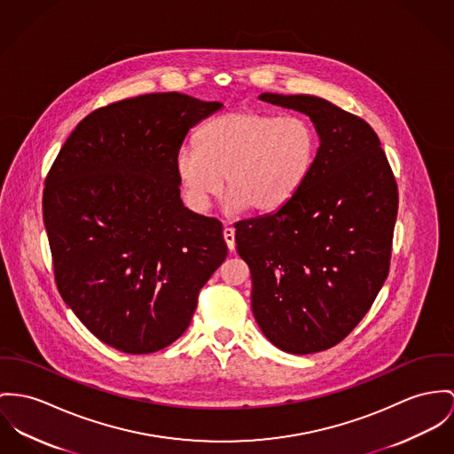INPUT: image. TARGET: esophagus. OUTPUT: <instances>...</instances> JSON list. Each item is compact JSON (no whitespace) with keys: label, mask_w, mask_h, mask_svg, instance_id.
Instances as JSON below:
<instances>
[{"label":"esophagus","mask_w":454,"mask_h":454,"mask_svg":"<svg viewBox=\"0 0 454 454\" xmlns=\"http://www.w3.org/2000/svg\"><path fill=\"white\" fill-rule=\"evenodd\" d=\"M223 237H224V242L228 245V248L235 250V230L233 228H224Z\"/></svg>","instance_id":"1"}]
</instances>
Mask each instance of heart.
I'll return each instance as SVG.
<instances>
[{
	"mask_svg": "<svg viewBox=\"0 0 454 454\" xmlns=\"http://www.w3.org/2000/svg\"><path fill=\"white\" fill-rule=\"evenodd\" d=\"M317 135L304 117L239 108L206 122L197 146H181L176 173L193 209L206 210L223 177L228 209L283 207L311 173Z\"/></svg>",
	"mask_w": 454,
	"mask_h": 454,
	"instance_id": "heart-1",
	"label": "heart"
}]
</instances>
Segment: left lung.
Here are the masks:
<instances>
[{
    "label": "left lung",
    "instance_id": "left-lung-1",
    "mask_svg": "<svg viewBox=\"0 0 454 454\" xmlns=\"http://www.w3.org/2000/svg\"><path fill=\"white\" fill-rule=\"evenodd\" d=\"M306 114L319 137L313 169L278 210L235 224L252 278V313L278 349L313 354L344 340L384 285L397 184L361 117L311 95L262 93Z\"/></svg>",
    "mask_w": 454,
    "mask_h": 454
}]
</instances>
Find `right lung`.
Wrapping results in <instances>:
<instances>
[{
  "mask_svg": "<svg viewBox=\"0 0 454 454\" xmlns=\"http://www.w3.org/2000/svg\"><path fill=\"white\" fill-rule=\"evenodd\" d=\"M223 104L150 93L84 117L44 181L43 219L66 304L106 346L164 349L226 259L223 224L183 206L176 153Z\"/></svg>",
  "mask_w": 454,
  "mask_h": 454,
  "instance_id": "obj_1",
  "label": "right lung"
}]
</instances>
